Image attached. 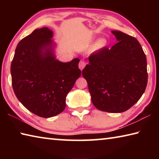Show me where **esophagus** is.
Segmentation results:
<instances>
[{
    "instance_id": "1",
    "label": "esophagus",
    "mask_w": 159,
    "mask_h": 159,
    "mask_svg": "<svg viewBox=\"0 0 159 159\" xmlns=\"http://www.w3.org/2000/svg\"><path fill=\"white\" fill-rule=\"evenodd\" d=\"M85 65H86V62H85V61H83V60H80V62H79V69H80V70H83V68H84V67L85 66Z\"/></svg>"
}]
</instances>
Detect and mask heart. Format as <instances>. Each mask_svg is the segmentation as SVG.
<instances>
[{"mask_svg": "<svg viewBox=\"0 0 159 159\" xmlns=\"http://www.w3.org/2000/svg\"><path fill=\"white\" fill-rule=\"evenodd\" d=\"M107 45V41L105 39H102L98 40V41L96 42V43L95 45V47L96 49H100V48H104L105 45Z\"/></svg>", "mask_w": 159, "mask_h": 159, "instance_id": "1", "label": "heart"}]
</instances>
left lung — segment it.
<instances>
[{
    "instance_id": "obj_1",
    "label": "left lung",
    "mask_w": 159,
    "mask_h": 159,
    "mask_svg": "<svg viewBox=\"0 0 159 159\" xmlns=\"http://www.w3.org/2000/svg\"><path fill=\"white\" fill-rule=\"evenodd\" d=\"M118 43L91 54L82 71L92 102L110 113L127 111L138 102L147 85V58L135 38L112 31Z\"/></svg>"
}]
</instances>
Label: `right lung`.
<instances>
[{
    "instance_id": "right-lung-1",
    "label": "right lung",
    "mask_w": 159,
    "mask_h": 159,
    "mask_svg": "<svg viewBox=\"0 0 159 159\" xmlns=\"http://www.w3.org/2000/svg\"><path fill=\"white\" fill-rule=\"evenodd\" d=\"M52 31L36 29L19 42L11 63L12 85L17 98L29 111L42 118L55 116L66 107V97L81 71L80 60H55Z\"/></svg>"
}]
</instances>
